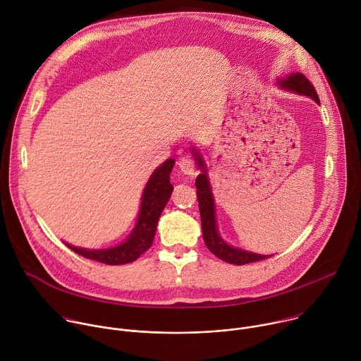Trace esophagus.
<instances>
[{
    "label": "esophagus",
    "instance_id": "34e87169",
    "mask_svg": "<svg viewBox=\"0 0 361 361\" xmlns=\"http://www.w3.org/2000/svg\"><path fill=\"white\" fill-rule=\"evenodd\" d=\"M178 167L181 170V173L184 174H188V176H192L195 173V161L192 157L190 156H185V157H181L178 160Z\"/></svg>",
    "mask_w": 361,
    "mask_h": 361
}]
</instances>
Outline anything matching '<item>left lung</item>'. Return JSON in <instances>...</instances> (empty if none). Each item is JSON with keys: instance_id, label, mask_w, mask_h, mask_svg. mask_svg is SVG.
Here are the masks:
<instances>
[{"instance_id": "8db88e82", "label": "left lung", "mask_w": 361, "mask_h": 361, "mask_svg": "<svg viewBox=\"0 0 361 361\" xmlns=\"http://www.w3.org/2000/svg\"><path fill=\"white\" fill-rule=\"evenodd\" d=\"M280 87L294 91L297 94H302L307 97H312L316 102L320 104L319 95L313 87V84L308 81L301 73H294L290 74L287 78L279 80ZM194 151V157L197 161V166L202 170L201 174H198L195 180V187H197V200H198V207H200V216H201V228H202V237L204 243L207 245V248L219 257L220 260L230 263V264H248L254 262H260L269 259L270 255H263V254H254L250 251H244L235 247L228 245L219 234L217 231V223H216V209H214V198L212 192V187L209 183L207 173H205V164L204 160L198 156V152Z\"/></svg>"}]
</instances>
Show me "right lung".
Masks as SVG:
<instances>
[{"label":"right lung","mask_w":361,"mask_h":361,"mask_svg":"<svg viewBox=\"0 0 361 361\" xmlns=\"http://www.w3.org/2000/svg\"><path fill=\"white\" fill-rule=\"evenodd\" d=\"M174 163L176 161L173 159H169L151 174L142 192L137 224L123 244L106 250H87L74 247L71 244L66 245L74 252L85 257V259L109 266H120L135 262L141 254L151 247L154 235H156L159 219L171 197L173 185L170 183V173Z\"/></svg>","instance_id":"1"}]
</instances>
